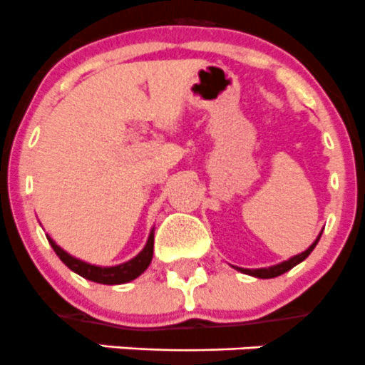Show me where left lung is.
Wrapping results in <instances>:
<instances>
[{
	"label": "left lung",
	"mask_w": 365,
	"mask_h": 365,
	"mask_svg": "<svg viewBox=\"0 0 365 365\" xmlns=\"http://www.w3.org/2000/svg\"><path fill=\"white\" fill-rule=\"evenodd\" d=\"M319 238H322V233L318 235V238H316V240L312 242V244L309 245L304 252L297 254V256H292L289 259L282 261V263L272 264V267H264V268H240V267H235V268H237L238 272H242V274L252 275V277H257V279H274V277H277V275H282V274H286L288 270H292V268L297 267L298 263H302V261H304L305 257L312 252V249L316 247V244L319 242Z\"/></svg>",
	"instance_id": "8db88e82"
}]
</instances>
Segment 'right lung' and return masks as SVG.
<instances>
[{
  "label": "right lung",
  "mask_w": 365,
  "mask_h": 365,
  "mask_svg": "<svg viewBox=\"0 0 365 365\" xmlns=\"http://www.w3.org/2000/svg\"><path fill=\"white\" fill-rule=\"evenodd\" d=\"M153 233H155V230L152 227L148 240H146V245L143 247V251L139 252L138 256L125 261V263L116 264V267H98V264L86 263V261L70 256V254L67 251H63V249H61L51 237H47V240H49L54 252L60 256V259L67 264L70 270L76 272L77 275H81V277L88 279V281L98 282V284H125V282H130L134 281V279H138L139 275L150 267V263H152Z\"/></svg>",
  "instance_id": "right-lung-1"
}]
</instances>
